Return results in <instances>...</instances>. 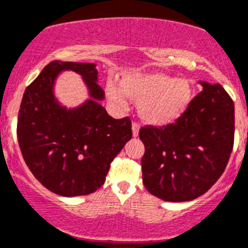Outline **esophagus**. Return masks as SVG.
Wrapping results in <instances>:
<instances>
[{
	"mask_svg": "<svg viewBox=\"0 0 248 248\" xmlns=\"http://www.w3.org/2000/svg\"><path fill=\"white\" fill-rule=\"evenodd\" d=\"M138 132H140V124H138L137 122H133V124H132V133H133V136H135V137H137Z\"/></svg>",
	"mask_w": 248,
	"mask_h": 248,
	"instance_id": "obj_1",
	"label": "esophagus"
}]
</instances>
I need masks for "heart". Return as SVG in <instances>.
I'll use <instances>...</instances> for the list:
<instances>
[{"mask_svg":"<svg viewBox=\"0 0 248 248\" xmlns=\"http://www.w3.org/2000/svg\"><path fill=\"white\" fill-rule=\"evenodd\" d=\"M124 93L136 102L142 119L152 124H166L175 121L188 110L195 97L191 80L175 79L162 73L132 74L122 78ZM108 99L124 106V99L117 86L108 84Z\"/></svg>","mask_w":248,"mask_h":248,"instance_id":"obj_1","label":"heart"}]
</instances>
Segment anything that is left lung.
<instances>
[{
  "label": "left lung",
  "instance_id": "1",
  "mask_svg": "<svg viewBox=\"0 0 248 248\" xmlns=\"http://www.w3.org/2000/svg\"><path fill=\"white\" fill-rule=\"evenodd\" d=\"M202 91L174 122L140 129L143 184L166 202L196 199L221 177L233 148L235 108L220 84Z\"/></svg>",
  "mask_w": 248,
  "mask_h": 248
}]
</instances>
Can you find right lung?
Instances as JSON below:
<instances>
[{
    "label": "right lung",
    "instance_id": "obj_1",
    "mask_svg": "<svg viewBox=\"0 0 248 248\" xmlns=\"http://www.w3.org/2000/svg\"><path fill=\"white\" fill-rule=\"evenodd\" d=\"M62 70L81 75L93 99L73 110L62 108L52 95ZM96 81L95 64L54 60L23 93L17 121L22 155L35 179L58 195L96 191L111 162L132 137L131 119H112L97 102L105 93Z\"/></svg>",
    "mask_w": 248,
    "mask_h": 248
}]
</instances>
